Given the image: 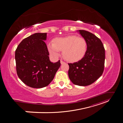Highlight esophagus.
I'll return each instance as SVG.
<instances>
[{"label":"esophagus","instance_id":"34e87169","mask_svg":"<svg viewBox=\"0 0 123 123\" xmlns=\"http://www.w3.org/2000/svg\"><path fill=\"white\" fill-rule=\"evenodd\" d=\"M65 63V62H63V61H61V64L62 65V64H64Z\"/></svg>","mask_w":123,"mask_h":123}]
</instances>
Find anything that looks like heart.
I'll return each mask as SVG.
<instances>
[{"mask_svg": "<svg viewBox=\"0 0 123 123\" xmlns=\"http://www.w3.org/2000/svg\"><path fill=\"white\" fill-rule=\"evenodd\" d=\"M47 47L51 55L58 57L60 51H62L63 57L66 61L74 62L84 57L87 51V43L84 38L70 35L55 38L53 43H49Z\"/></svg>", "mask_w": 123, "mask_h": 123, "instance_id": "obj_1", "label": "heart"}]
</instances>
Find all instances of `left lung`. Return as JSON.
Here are the masks:
<instances>
[{
  "label": "left lung",
  "mask_w": 123,
  "mask_h": 123,
  "mask_svg": "<svg viewBox=\"0 0 123 123\" xmlns=\"http://www.w3.org/2000/svg\"><path fill=\"white\" fill-rule=\"evenodd\" d=\"M87 43V51L80 61L68 64V75L74 85L86 86L93 83L102 75L104 69L105 51L98 37L85 30L77 31Z\"/></svg>",
  "instance_id": "obj_1"
}]
</instances>
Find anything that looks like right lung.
Masks as SVG:
<instances>
[{
    "label": "right lung",
    "instance_id": "obj_1",
    "mask_svg": "<svg viewBox=\"0 0 123 123\" xmlns=\"http://www.w3.org/2000/svg\"><path fill=\"white\" fill-rule=\"evenodd\" d=\"M47 33H36L25 38L15 51L18 76L28 86L34 88L46 87L60 67V61L52 62L46 43Z\"/></svg>",
    "mask_w": 123,
    "mask_h": 123
}]
</instances>
